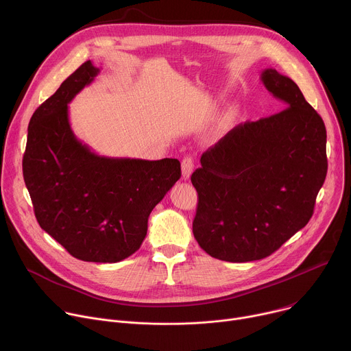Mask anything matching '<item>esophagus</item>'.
Returning <instances> with one entry per match:
<instances>
[{"label":"esophagus","mask_w":351,"mask_h":351,"mask_svg":"<svg viewBox=\"0 0 351 351\" xmlns=\"http://www.w3.org/2000/svg\"><path fill=\"white\" fill-rule=\"evenodd\" d=\"M181 170H182V177L185 180H188L192 174V170H193V159L191 156H185L181 162Z\"/></svg>","instance_id":"esophagus-1"}]
</instances>
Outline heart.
I'll return each instance as SVG.
<instances>
[{"label": "heart", "instance_id": "1", "mask_svg": "<svg viewBox=\"0 0 351 351\" xmlns=\"http://www.w3.org/2000/svg\"><path fill=\"white\" fill-rule=\"evenodd\" d=\"M226 119H227V120H231V119H232V114H227Z\"/></svg>", "mask_w": 351, "mask_h": 351}]
</instances>
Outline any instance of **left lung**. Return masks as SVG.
<instances>
[{
    "mask_svg": "<svg viewBox=\"0 0 351 351\" xmlns=\"http://www.w3.org/2000/svg\"><path fill=\"white\" fill-rule=\"evenodd\" d=\"M261 82L287 109L232 128L191 177L193 237L231 263L261 260L306 227L328 170L325 124L298 84L275 69Z\"/></svg>",
    "mask_w": 351,
    "mask_h": 351,
    "instance_id": "1",
    "label": "left lung"
}]
</instances>
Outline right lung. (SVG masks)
<instances>
[{
  "label": "right lung",
  "instance_id": "obj_1",
  "mask_svg": "<svg viewBox=\"0 0 351 351\" xmlns=\"http://www.w3.org/2000/svg\"><path fill=\"white\" fill-rule=\"evenodd\" d=\"M98 73L84 62L36 109L22 166L40 227L79 260L117 263L141 246L149 215L180 180L181 165L105 158L79 141L67 104Z\"/></svg>",
  "mask_w": 351,
  "mask_h": 351
}]
</instances>
